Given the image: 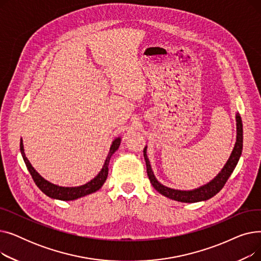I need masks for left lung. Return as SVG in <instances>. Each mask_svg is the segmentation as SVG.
<instances>
[{
    "mask_svg": "<svg viewBox=\"0 0 261 261\" xmlns=\"http://www.w3.org/2000/svg\"><path fill=\"white\" fill-rule=\"evenodd\" d=\"M236 126H237V136H236V143L234 146V149L225 163V165L221 169L212 181L208 183L204 184L200 187H197L195 189L190 190H181V189H174L163 185L158 181L155 177L153 170L151 168V164L147 155V146L144 148V158L146 162V168H147V174L149 176L150 183L156 189V191L163 196H165L171 200L184 202V203H195V202H201V201H206L214 196H216L219 191H220L228 177L230 176L231 172L234 171L237 163L241 156L242 152V146H243V129H242V120L239 115V113L236 114Z\"/></svg>",
    "mask_w": 261,
    "mask_h": 261,
    "instance_id": "1",
    "label": "left lung"
}]
</instances>
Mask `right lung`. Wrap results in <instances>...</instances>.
<instances>
[{
	"mask_svg": "<svg viewBox=\"0 0 261 261\" xmlns=\"http://www.w3.org/2000/svg\"><path fill=\"white\" fill-rule=\"evenodd\" d=\"M120 142H121V139L119 138V136L112 142V145H111V147H110L109 153H108V156L106 158L103 166H102L101 170L99 171V173L96 175L94 179H92L90 182H88L84 185L74 186V187H64V186L53 184V183L48 182L47 180H45L43 176H41L36 171V169L32 166L30 161L27 160L25 152H24V146H23L22 139L20 142V151H21L22 158L24 160V163H25L27 169H29L31 175L33 176V180L35 181L36 185L39 187V189L42 191L43 194H45L47 197H49L51 199L61 200V201H72V200L79 199L81 197L88 196L90 194H93V193H95V191H97L101 188V186L105 184V182L107 180V176H108L110 159H111V156L118 149Z\"/></svg>",
	"mask_w": 261,
	"mask_h": 261,
	"instance_id": "add662e5",
	"label": "right lung"
}]
</instances>
